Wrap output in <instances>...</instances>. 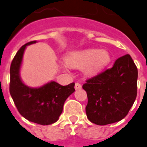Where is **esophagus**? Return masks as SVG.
Listing matches in <instances>:
<instances>
[{"instance_id": "34e87169", "label": "esophagus", "mask_w": 147, "mask_h": 147, "mask_svg": "<svg viewBox=\"0 0 147 147\" xmlns=\"http://www.w3.org/2000/svg\"><path fill=\"white\" fill-rule=\"evenodd\" d=\"M81 88H82V86H81L80 84H79V83H76V84H75V89H76V90L80 89Z\"/></svg>"}]
</instances>
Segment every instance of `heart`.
Returning <instances> with one entry per match:
<instances>
[{
  "mask_svg": "<svg viewBox=\"0 0 147 147\" xmlns=\"http://www.w3.org/2000/svg\"><path fill=\"white\" fill-rule=\"evenodd\" d=\"M111 60L107 50L91 49L70 52L65 59L71 67L83 68L87 76H95L105 69Z\"/></svg>",
  "mask_w": 147,
  "mask_h": 147,
  "instance_id": "heart-1",
  "label": "heart"
}]
</instances>
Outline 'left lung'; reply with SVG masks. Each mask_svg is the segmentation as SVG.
<instances>
[{"mask_svg":"<svg viewBox=\"0 0 147 147\" xmlns=\"http://www.w3.org/2000/svg\"><path fill=\"white\" fill-rule=\"evenodd\" d=\"M137 67L127 54L117 59L111 68L87 80L83 88L88 95V119L103 126L127 116L137 96Z\"/></svg>","mask_w":147,"mask_h":147,"instance_id":"obj_1","label":"left lung"}]
</instances>
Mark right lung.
I'll return each instance as SVG.
<instances>
[{
	"instance_id": "obj_1",
	"label": "right lung",
	"mask_w": 147,
	"mask_h": 147,
	"mask_svg": "<svg viewBox=\"0 0 147 147\" xmlns=\"http://www.w3.org/2000/svg\"><path fill=\"white\" fill-rule=\"evenodd\" d=\"M28 42L20 48L10 66L9 92L20 115L28 121L40 125H50L59 119L64 102L75 91V83L62 86L52 81L38 88H28L21 81L20 67L24 52Z\"/></svg>"
}]
</instances>
